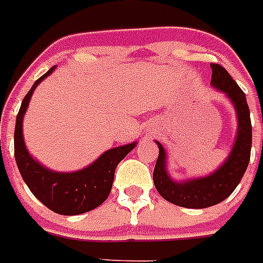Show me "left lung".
<instances>
[{
    "label": "left lung",
    "mask_w": 263,
    "mask_h": 263,
    "mask_svg": "<svg viewBox=\"0 0 263 263\" xmlns=\"http://www.w3.org/2000/svg\"><path fill=\"white\" fill-rule=\"evenodd\" d=\"M211 84L227 93L237 111L238 126L231 154L227 158L225 163H222V166L218 167L211 175L179 183L173 180L167 174L166 152L163 146L157 142L159 155L153 174L155 188L160 196L175 205L194 210L221 203L236 190L248 168L252 150V122L245 93L224 67L211 63Z\"/></svg>",
    "instance_id": "left-lung-1"
}]
</instances>
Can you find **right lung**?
<instances>
[{
	"label": "right lung",
	"mask_w": 263,
	"mask_h": 263,
	"mask_svg": "<svg viewBox=\"0 0 263 263\" xmlns=\"http://www.w3.org/2000/svg\"><path fill=\"white\" fill-rule=\"evenodd\" d=\"M55 67L48 69L32 84L21 105L14 132V157L23 180L32 195L53 212L73 216L92 211L106 200L113 185L117 164L129 154L137 143L110 148L93 163L75 173H57L38 163L27 152L23 141L22 122L32 92Z\"/></svg>",
	"instance_id": "obj_1"
}]
</instances>
